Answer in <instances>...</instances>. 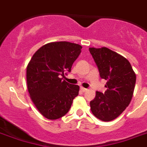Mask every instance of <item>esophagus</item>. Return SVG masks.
Instances as JSON below:
<instances>
[{
	"label": "esophagus",
	"instance_id": "obj_1",
	"mask_svg": "<svg viewBox=\"0 0 147 147\" xmlns=\"http://www.w3.org/2000/svg\"><path fill=\"white\" fill-rule=\"evenodd\" d=\"M80 88H81V90H82V91L83 92H87V91H88L87 88H83V87H81Z\"/></svg>",
	"mask_w": 147,
	"mask_h": 147
}]
</instances>
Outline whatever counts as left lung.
<instances>
[{
  "label": "left lung",
  "instance_id": "left-lung-1",
  "mask_svg": "<svg viewBox=\"0 0 147 147\" xmlns=\"http://www.w3.org/2000/svg\"><path fill=\"white\" fill-rule=\"evenodd\" d=\"M101 78L107 80L105 93L96 92L90 102L92 114L103 121L117 118L132 99L136 74L126 58L108 48H89Z\"/></svg>",
  "mask_w": 147,
  "mask_h": 147
}]
</instances>
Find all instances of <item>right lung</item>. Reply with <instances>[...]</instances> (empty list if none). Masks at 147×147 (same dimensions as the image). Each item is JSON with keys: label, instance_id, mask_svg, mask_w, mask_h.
Segmentation results:
<instances>
[{"label": "right lung", "instance_id": "obj_1", "mask_svg": "<svg viewBox=\"0 0 147 147\" xmlns=\"http://www.w3.org/2000/svg\"><path fill=\"white\" fill-rule=\"evenodd\" d=\"M82 47L65 42H49L38 49L26 67V82L30 98L40 114L56 120L68 113L78 96L79 86L62 80Z\"/></svg>", "mask_w": 147, "mask_h": 147}]
</instances>
